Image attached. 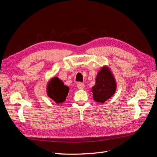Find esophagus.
Listing matches in <instances>:
<instances>
[{"mask_svg": "<svg viewBox=\"0 0 157 157\" xmlns=\"http://www.w3.org/2000/svg\"><path fill=\"white\" fill-rule=\"evenodd\" d=\"M77 88L80 90H82L84 88V84L81 82H78L77 84Z\"/></svg>", "mask_w": 157, "mask_h": 157, "instance_id": "obj_1", "label": "esophagus"}]
</instances>
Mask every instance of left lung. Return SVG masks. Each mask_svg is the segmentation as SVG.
<instances>
[{
  "mask_svg": "<svg viewBox=\"0 0 157 157\" xmlns=\"http://www.w3.org/2000/svg\"><path fill=\"white\" fill-rule=\"evenodd\" d=\"M116 82L108 67H104L98 74L96 84L92 87L93 98L96 101L104 103L115 94Z\"/></svg>",
  "mask_w": 157,
  "mask_h": 157,
  "instance_id": "left-lung-1",
  "label": "left lung"
}]
</instances>
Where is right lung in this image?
<instances>
[{
  "mask_svg": "<svg viewBox=\"0 0 157 157\" xmlns=\"http://www.w3.org/2000/svg\"><path fill=\"white\" fill-rule=\"evenodd\" d=\"M69 90V87L64 85V83L58 77L52 78L47 87L48 96L57 103H63L65 100Z\"/></svg>",
  "mask_w": 157,
  "mask_h": 157,
  "instance_id": "1",
  "label": "right lung"
}]
</instances>
